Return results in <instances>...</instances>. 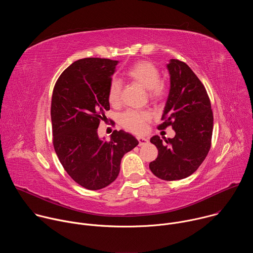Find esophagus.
<instances>
[{"instance_id": "34e87169", "label": "esophagus", "mask_w": 253, "mask_h": 253, "mask_svg": "<svg viewBox=\"0 0 253 253\" xmlns=\"http://www.w3.org/2000/svg\"><path fill=\"white\" fill-rule=\"evenodd\" d=\"M138 142H139V146H143L145 145L146 143H148V139L147 138H144V137H138Z\"/></svg>"}]
</instances>
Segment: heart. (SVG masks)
Masks as SVG:
<instances>
[{"instance_id": "obj_1", "label": "heart", "mask_w": 253, "mask_h": 253, "mask_svg": "<svg viewBox=\"0 0 253 253\" xmlns=\"http://www.w3.org/2000/svg\"><path fill=\"white\" fill-rule=\"evenodd\" d=\"M126 76L134 83L147 89V95L153 103L164 100L167 94V85L160 79V70L152 62L141 60L134 63L126 72ZM122 82L113 79L108 89V101L111 105H118L121 101ZM151 121V114L146 111L128 109L120 115V125L126 130L141 134L146 130L147 124Z\"/></svg>"}]
</instances>
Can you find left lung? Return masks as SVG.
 Instances as JSON below:
<instances>
[{
    "instance_id": "8db88e82",
    "label": "left lung",
    "mask_w": 253,
    "mask_h": 253,
    "mask_svg": "<svg viewBox=\"0 0 253 253\" xmlns=\"http://www.w3.org/2000/svg\"><path fill=\"white\" fill-rule=\"evenodd\" d=\"M167 68L170 91L158 129L171 126L176 135L165 143L158 135L150 139L158 156L149 168L158 178L172 181L193 174L206 158L211 147L213 113L204 85L186 63L172 59Z\"/></svg>"
}]
</instances>
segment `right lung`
<instances>
[{
	"instance_id": "obj_1",
	"label": "right lung",
	"mask_w": 253,
	"mask_h": 253,
	"mask_svg": "<svg viewBox=\"0 0 253 253\" xmlns=\"http://www.w3.org/2000/svg\"><path fill=\"white\" fill-rule=\"evenodd\" d=\"M118 61L84 58L58 78L52 95L53 145L69 176L89 190L111 184L125 153L138 145L129 133L114 130L110 140L98 137L101 120L110 110L108 89Z\"/></svg>"
}]
</instances>
